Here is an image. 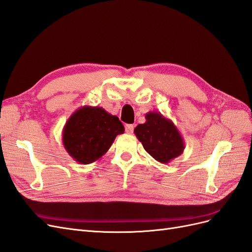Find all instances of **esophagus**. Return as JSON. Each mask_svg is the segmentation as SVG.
I'll return each mask as SVG.
<instances>
[{"label": "esophagus", "mask_w": 252, "mask_h": 252, "mask_svg": "<svg viewBox=\"0 0 252 252\" xmlns=\"http://www.w3.org/2000/svg\"><path fill=\"white\" fill-rule=\"evenodd\" d=\"M133 128H134V126L132 124H127L125 126V131L127 133H132L133 132Z\"/></svg>", "instance_id": "34e87169"}]
</instances>
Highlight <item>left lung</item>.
<instances>
[{"label":"left lung","mask_w":252,"mask_h":252,"mask_svg":"<svg viewBox=\"0 0 252 252\" xmlns=\"http://www.w3.org/2000/svg\"><path fill=\"white\" fill-rule=\"evenodd\" d=\"M145 118L146 122L134 128V134L144 149L162 164H168L181 156L185 144L173 122L158 111H149Z\"/></svg>","instance_id":"left-lung-1"}]
</instances>
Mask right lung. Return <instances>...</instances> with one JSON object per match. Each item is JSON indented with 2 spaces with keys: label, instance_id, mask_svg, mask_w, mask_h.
<instances>
[{
  "label": "right lung",
  "instance_id": "1",
  "mask_svg": "<svg viewBox=\"0 0 252 252\" xmlns=\"http://www.w3.org/2000/svg\"><path fill=\"white\" fill-rule=\"evenodd\" d=\"M125 129L117 116L102 107H84L75 110L63 129L66 151L80 164H91L108 151L118 134Z\"/></svg>",
  "mask_w": 252,
  "mask_h": 252
}]
</instances>
